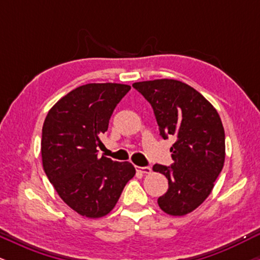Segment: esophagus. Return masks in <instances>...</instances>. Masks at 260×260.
<instances>
[{
	"label": "esophagus",
	"mask_w": 260,
	"mask_h": 260,
	"mask_svg": "<svg viewBox=\"0 0 260 260\" xmlns=\"http://www.w3.org/2000/svg\"><path fill=\"white\" fill-rule=\"evenodd\" d=\"M136 170L138 172H142V174H144V175H148V174H150L151 172V168L150 166H136Z\"/></svg>",
	"instance_id": "1"
}]
</instances>
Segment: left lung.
Returning a JSON list of instances; mask_svg holds the SVG:
<instances>
[{
  "label": "left lung",
  "mask_w": 260,
  "mask_h": 260,
  "mask_svg": "<svg viewBox=\"0 0 260 260\" xmlns=\"http://www.w3.org/2000/svg\"><path fill=\"white\" fill-rule=\"evenodd\" d=\"M153 107L160 136H174L170 166L155 164L169 189L157 199L161 210L174 216L190 213L210 194L225 161V132L219 113L186 83L155 79L132 85Z\"/></svg>",
  "instance_id": "left-lung-1"
}]
</instances>
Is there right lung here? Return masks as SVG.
I'll use <instances>...</instances> for the list:
<instances>
[{
	"mask_svg": "<svg viewBox=\"0 0 260 260\" xmlns=\"http://www.w3.org/2000/svg\"><path fill=\"white\" fill-rule=\"evenodd\" d=\"M129 90V85L116 83L78 86L58 100L45 118L41 136L45 174L62 201L83 216L107 215L136 175L131 162L98 156V147L103 145L100 137Z\"/></svg>",
	"mask_w": 260,
	"mask_h": 260,
	"instance_id": "obj_1",
	"label": "right lung"
}]
</instances>
